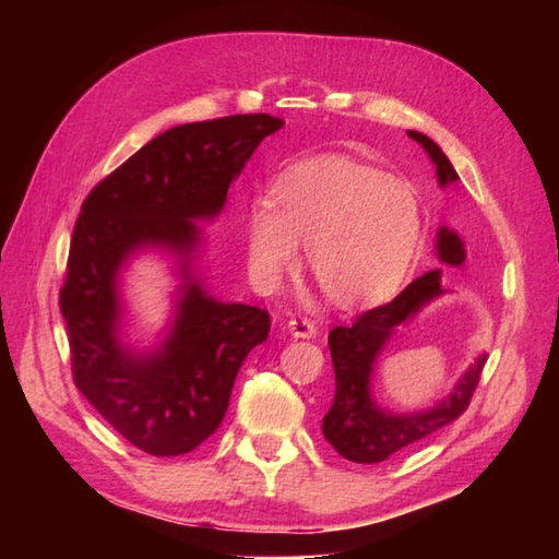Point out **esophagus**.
<instances>
[{
    "label": "esophagus",
    "instance_id": "34e87169",
    "mask_svg": "<svg viewBox=\"0 0 559 559\" xmlns=\"http://www.w3.org/2000/svg\"><path fill=\"white\" fill-rule=\"evenodd\" d=\"M288 330H290L293 337H302V340L316 337V333H318L316 323H313V320H308V318H290Z\"/></svg>",
    "mask_w": 559,
    "mask_h": 559
}]
</instances>
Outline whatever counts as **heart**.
<instances>
[{
  "mask_svg": "<svg viewBox=\"0 0 559 559\" xmlns=\"http://www.w3.org/2000/svg\"><path fill=\"white\" fill-rule=\"evenodd\" d=\"M271 203L246 214V263L263 290L278 286L306 241V261L328 298L377 300L409 273L424 243V204L409 179L325 155L281 173Z\"/></svg>",
  "mask_w": 559,
  "mask_h": 559,
  "instance_id": "1",
  "label": "heart"
}]
</instances>
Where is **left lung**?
Returning a JSON list of instances; mask_svg holds the SVG:
<instances>
[{"instance_id":"left-lung-1","label":"left lung","mask_w":559,"mask_h":559,"mask_svg":"<svg viewBox=\"0 0 559 559\" xmlns=\"http://www.w3.org/2000/svg\"><path fill=\"white\" fill-rule=\"evenodd\" d=\"M406 135L427 150L431 163L437 165L441 187L456 182V169L431 138L416 130H409ZM437 251L439 259L449 266H461L466 261L463 241L447 226L439 229ZM441 293V271H429L421 278L412 281L394 300L357 316L353 325H337L328 335L335 370V400L323 416V437L343 459L355 463H380L390 459L392 453L431 437L433 431L456 421L468 409L480 372H484L486 357H478L476 365H471V370L453 386V392L433 409L419 414H390L380 409L370 396L374 359L382 353L386 340L392 337L396 325L412 320Z\"/></svg>"}]
</instances>
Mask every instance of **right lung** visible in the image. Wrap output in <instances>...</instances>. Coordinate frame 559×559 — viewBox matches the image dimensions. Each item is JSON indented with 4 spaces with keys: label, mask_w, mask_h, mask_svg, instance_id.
Segmentation results:
<instances>
[{
    "label": "right lung",
    "mask_w": 559,
    "mask_h": 559,
    "mask_svg": "<svg viewBox=\"0 0 559 559\" xmlns=\"http://www.w3.org/2000/svg\"><path fill=\"white\" fill-rule=\"evenodd\" d=\"M266 112L187 122L150 140L91 189L75 219L59 293L71 372L120 437L150 456H182L219 429L239 367L269 337L263 308L219 302L194 276V219L222 212L226 192L263 138ZM159 245L183 259L174 330L155 354L119 343L117 271L132 250Z\"/></svg>",
    "instance_id": "add662e5"
}]
</instances>
